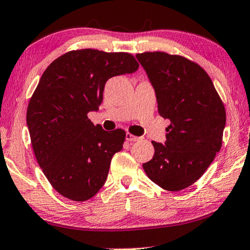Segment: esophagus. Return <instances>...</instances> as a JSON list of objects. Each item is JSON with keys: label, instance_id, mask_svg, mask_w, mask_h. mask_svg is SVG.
I'll list each match as a JSON object with an SVG mask.
<instances>
[{"label": "esophagus", "instance_id": "1", "mask_svg": "<svg viewBox=\"0 0 250 250\" xmlns=\"http://www.w3.org/2000/svg\"><path fill=\"white\" fill-rule=\"evenodd\" d=\"M125 139L128 140V141H138V140L140 139V138L133 136V134L128 132V133H125Z\"/></svg>", "mask_w": 250, "mask_h": 250}]
</instances>
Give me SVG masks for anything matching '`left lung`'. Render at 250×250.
I'll return each instance as SVG.
<instances>
[{
	"label": "left lung",
	"instance_id": "obj_1",
	"mask_svg": "<svg viewBox=\"0 0 250 250\" xmlns=\"http://www.w3.org/2000/svg\"><path fill=\"white\" fill-rule=\"evenodd\" d=\"M153 86L158 111L170 125L164 145L152 141L154 156L144 170L169 191H179L204 175L223 144L226 111L207 72L180 55H136Z\"/></svg>",
	"mask_w": 250,
	"mask_h": 250
}]
</instances>
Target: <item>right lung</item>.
Returning <instances> with one entry per match:
<instances>
[{
    "mask_svg": "<svg viewBox=\"0 0 250 250\" xmlns=\"http://www.w3.org/2000/svg\"><path fill=\"white\" fill-rule=\"evenodd\" d=\"M138 68L129 53L84 49L61 55L42 74L27 105L26 125L39 166L63 197L88 200L104 185L125 132L105 131L88 113L99 110L110 78Z\"/></svg>",
    "mask_w": 250,
    "mask_h": 250,
    "instance_id": "add662e5",
    "label": "right lung"
}]
</instances>
